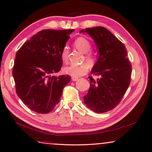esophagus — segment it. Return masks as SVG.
I'll return each mask as SVG.
<instances>
[{"label": "esophagus", "mask_w": 152, "mask_h": 152, "mask_svg": "<svg viewBox=\"0 0 152 152\" xmlns=\"http://www.w3.org/2000/svg\"><path fill=\"white\" fill-rule=\"evenodd\" d=\"M78 80V78H77V77H72V80L74 82L77 81Z\"/></svg>", "instance_id": "obj_1"}]
</instances>
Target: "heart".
Returning a JSON list of instances; mask_svg holds the SVG:
<instances>
[{
	"mask_svg": "<svg viewBox=\"0 0 152 152\" xmlns=\"http://www.w3.org/2000/svg\"><path fill=\"white\" fill-rule=\"evenodd\" d=\"M74 45L80 51L84 53V57L86 62L92 64L95 60V55L92 52L90 51L91 49V43L87 39L80 37L74 41ZM68 55V49L67 47H63L61 50V56L64 62L67 61ZM89 67L87 64L84 63L80 65L70 64L64 68V72L72 77H80L84 76L88 72Z\"/></svg>",
	"mask_w": 152,
	"mask_h": 152,
	"instance_id": "1",
	"label": "heart"
}]
</instances>
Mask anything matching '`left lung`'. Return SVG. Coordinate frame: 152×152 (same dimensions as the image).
<instances>
[{
	"instance_id": "8db88e82",
	"label": "left lung",
	"mask_w": 152,
	"mask_h": 152,
	"mask_svg": "<svg viewBox=\"0 0 152 152\" xmlns=\"http://www.w3.org/2000/svg\"><path fill=\"white\" fill-rule=\"evenodd\" d=\"M93 39L98 50V58L91 74L99 76L96 81L91 76L90 87L84 96L89 109L102 113L114 109L120 103L130 85L132 66L124 45L104 27L82 29Z\"/></svg>"
}]
</instances>
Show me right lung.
<instances>
[{
	"label": "right lung",
	"instance_id": "1",
	"mask_svg": "<svg viewBox=\"0 0 152 152\" xmlns=\"http://www.w3.org/2000/svg\"><path fill=\"white\" fill-rule=\"evenodd\" d=\"M74 29H44L28 40L16 54L12 74L16 91L28 107L48 113L60 102L68 75L52 76L61 70V50Z\"/></svg>",
	"mask_w": 152,
	"mask_h": 152
}]
</instances>
